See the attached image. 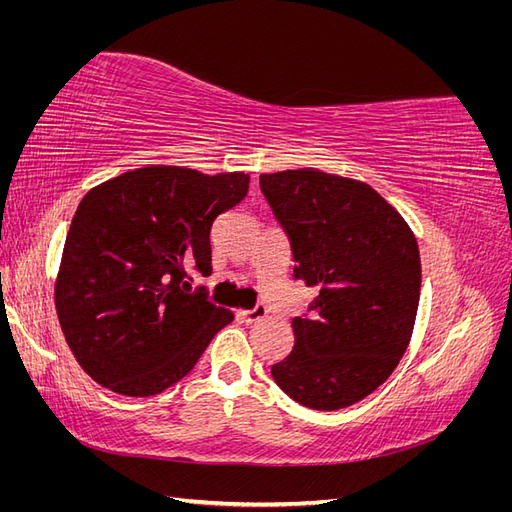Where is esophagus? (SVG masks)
<instances>
[{
	"mask_svg": "<svg viewBox=\"0 0 512 512\" xmlns=\"http://www.w3.org/2000/svg\"><path fill=\"white\" fill-rule=\"evenodd\" d=\"M269 316V309L265 305H256L254 309H250V312H239V318L247 324H256L260 322L262 318Z\"/></svg>",
	"mask_w": 512,
	"mask_h": 512,
	"instance_id": "1",
	"label": "esophagus"
}]
</instances>
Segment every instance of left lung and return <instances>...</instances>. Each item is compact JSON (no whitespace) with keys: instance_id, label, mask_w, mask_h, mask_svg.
Wrapping results in <instances>:
<instances>
[{"instance_id":"left-lung-1","label":"left lung","mask_w":512,"mask_h":512,"mask_svg":"<svg viewBox=\"0 0 512 512\" xmlns=\"http://www.w3.org/2000/svg\"><path fill=\"white\" fill-rule=\"evenodd\" d=\"M260 190L288 232L294 280L318 288L316 316L292 318L294 346L271 376L305 408L352 406L410 344L421 294L414 232L359 179L297 168L260 175Z\"/></svg>"}]
</instances>
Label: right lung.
I'll return each instance as SVG.
<instances>
[{
  "mask_svg": "<svg viewBox=\"0 0 512 512\" xmlns=\"http://www.w3.org/2000/svg\"><path fill=\"white\" fill-rule=\"evenodd\" d=\"M247 185L245 173L151 164L85 194L61 252L55 309L91 380L149 397L196 365L232 312L179 284L185 267L211 271V226Z\"/></svg>",
  "mask_w": 512,
  "mask_h": 512,
  "instance_id": "obj_1",
  "label": "right lung"
}]
</instances>
